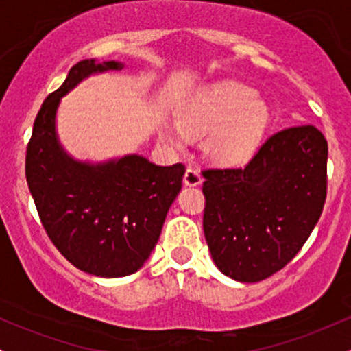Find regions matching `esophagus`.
<instances>
[{
    "label": "esophagus",
    "mask_w": 351,
    "mask_h": 351,
    "mask_svg": "<svg viewBox=\"0 0 351 351\" xmlns=\"http://www.w3.org/2000/svg\"><path fill=\"white\" fill-rule=\"evenodd\" d=\"M183 181L186 186H198V184L203 183V178H201V173L196 170V168L189 167L186 168V171H184Z\"/></svg>",
    "instance_id": "34e87169"
}]
</instances>
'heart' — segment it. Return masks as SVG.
Listing matches in <instances>:
<instances>
[{
    "label": "heart",
    "instance_id": "obj_1",
    "mask_svg": "<svg viewBox=\"0 0 351 351\" xmlns=\"http://www.w3.org/2000/svg\"><path fill=\"white\" fill-rule=\"evenodd\" d=\"M271 122V110L256 90L245 84L224 80L193 97L178 115V127L163 128L162 136L171 147L184 143L183 132L210 134L204 148L223 165H241L252 158Z\"/></svg>",
    "mask_w": 351,
    "mask_h": 351
}]
</instances>
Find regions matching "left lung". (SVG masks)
<instances>
[{
	"mask_svg": "<svg viewBox=\"0 0 351 351\" xmlns=\"http://www.w3.org/2000/svg\"><path fill=\"white\" fill-rule=\"evenodd\" d=\"M328 145L313 125L284 128L244 168L203 171L204 237L216 267L259 282L308 239L327 196Z\"/></svg>",
	"mask_w": 351,
	"mask_h": 351,
	"instance_id": "left-lung-1",
	"label": "left lung"
}]
</instances>
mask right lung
I'll list each match as a JSON object with an SVG mask.
<instances>
[{
	"instance_id": "right-lung-1",
	"label": "right lung",
	"mask_w": 351,
	"mask_h": 351,
	"mask_svg": "<svg viewBox=\"0 0 351 351\" xmlns=\"http://www.w3.org/2000/svg\"><path fill=\"white\" fill-rule=\"evenodd\" d=\"M123 69L117 60H80L44 100L26 152V180L52 244L72 265L97 277L138 271L158 243L184 167H158L142 155L80 162L56 132L60 99L88 75Z\"/></svg>"
}]
</instances>
